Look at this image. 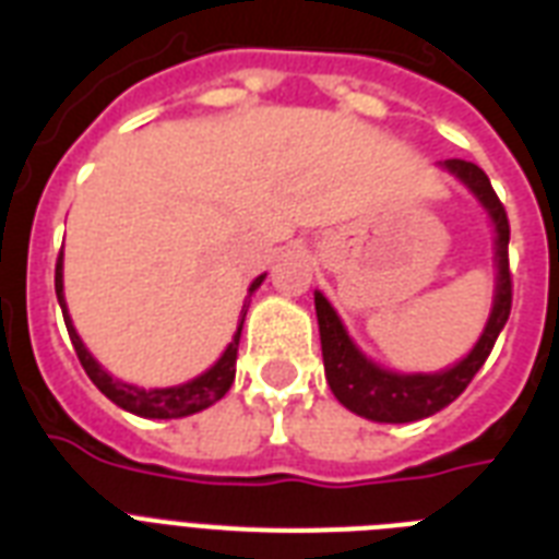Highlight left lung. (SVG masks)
Wrapping results in <instances>:
<instances>
[{
    "mask_svg": "<svg viewBox=\"0 0 559 559\" xmlns=\"http://www.w3.org/2000/svg\"><path fill=\"white\" fill-rule=\"evenodd\" d=\"M443 168L476 193L485 205L496 228V296L493 310L485 324V333L478 336L476 348L467 357L455 362L447 371L438 373H397L380 368L350 342L348 331L342 328L340 316L331 301L316 293V316H319V336H322L324 377L342 406L354 415L377 420V424H412L420 417H429L450 406L461 391L467 389L476 371L490 357L499 333H502L508 316H511L513 287H511V263H508V240H511V223L504 214V205L496 197L490 179L478 165L464 159H447Z\"/></svg>",
    "mask_w": 559,
    "mask_h": 559,
    "instance_id": "8db88e82",
    "label": "left lung"
}]
</instances>
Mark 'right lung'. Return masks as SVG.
<instances>
[{
    "instance_id": "right-lung-1",
    "label": "right lung",
    "mask_w": 559,
    "mask_h": 559,
    "mask_svg": "<svg viewBox=\"0 0 559 559\" xmlns=\"http://www.w3.org/2000/svg\"><path fill=\"white\" fill-rule=\"evenodd\" d=\"M261 278L252 281L249 293L261 287ZM55 293L57 301H60V310H63L66 319V331H69V340L74 345V354L81 359L83 371L90 373V380L100 389V394H107L116 406H121L124 412H133L139 417H156V420H170V417H188L197 415L202 408H209L211 403H217L235 382V362H237V345H240V331H243V319H246V307L240 313V324H237L235 340L228 342V348L223 350V357L214 362L205 373L193 377L191 382H182V385H170V389H139V385H130V382L116 380L112 373H107L104 368L95 362L86 345L81 342L78 331H74L72 319H69V310H66V298H63V254L57 258L55 266Z\"/></svg>"
}]
</instances>
